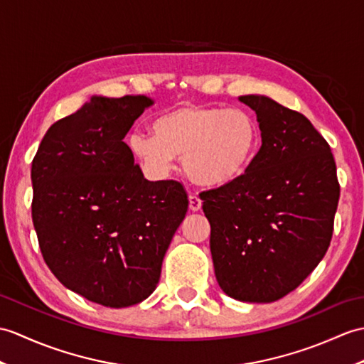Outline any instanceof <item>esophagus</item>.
Masks as SVG:
<instances>
[{"instance_id": "obj_1", "label": "esophagus", "mask_w": 364, "mask_h": 364, "mask_svg": "<svg viewBox=\"0 0 364 364\" xmlns=\"http://www.w3.org/2000/svg\"><path fill=\"white\" fill-rule=\"evenodd\" d=\"M189 208H191V210L201 209V198L197 196V193H191L189 196Z\"/></svg>"}]
</instances>
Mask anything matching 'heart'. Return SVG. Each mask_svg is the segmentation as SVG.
<instances>
[{"instance_id":"b5f03b06","label":"heart","mask_w":364,"mask_h":364,"mask_svg":"<svg viewBox=\"0 0 364 364\" xmlns=\"http://www.w3.org/2000/svg\"><path fill=\"white\" fill-rule=\"evenodd\" d=\"M256 117L242 108L181 104L154 122V134L133 133L134 155L156 173L183 156L184 172L205 186L231 181L250 166L259 149Z\"/></svg>"}]
</instances>
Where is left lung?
<instances>
[{
  "instance_id": "1",
  "label": "left lung",
  "mask_w": 364,
  "mask_h": 364,
  "mask_svg": "<svg viewBox=\"0 0 364 364\" xmlns=\"http://www.w3.org/2000/svg\"><path fill=\"white\" fill-rule=\"evenodd\" d=\"M262 146L245 173L203 191L210 255L222 290L273 302L304 282L333 234L340 183L331 146L306 116L265 96H242Z\"/></svg>"
}]
</instances>
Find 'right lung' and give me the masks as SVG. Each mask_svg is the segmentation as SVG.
Masks as SVG:
<instances>
[{
  "label": "right lung",
  "instance_id": "obj_1",
  "mask_svg": "<svg viewBox=\"0 0 364 364\" xmlns=\"http://www.w3.org/2000/svg\"><path fill=\"white\" fill-rule=\"evenodd\" d=\"M146 96H92L49 127L32 159V222L41 255L68 289L105 307L149 298L188 213L183 183L149 181L124 136Z\"/></svg>",
  "mask_w": 364,
  "mask_h": 364
}]
</instances>
